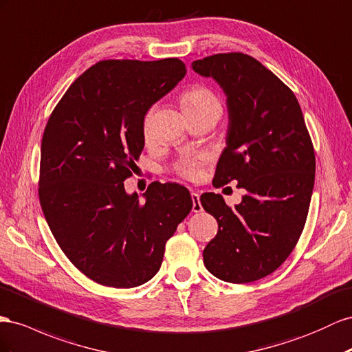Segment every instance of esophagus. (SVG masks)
I'll return each mask as SVG.
<instances>
[{
  "label": "esophagus",
  "mask_w": 352,
  "mask_h": 352,
  "mask_svg": "<svg viewBox=\"0 0 352 352\" xmlns=\"http://www.w3.org/2000/svg\"><path fill=\"white\" fill-rule=\"evenodd\" d=\"M191 198H192V212L194 213L201 212L203 210V206H201V203H199V194L198 192H192Z\"/></svg>",
  "instance_id": "obj_1"
}]
</instances>
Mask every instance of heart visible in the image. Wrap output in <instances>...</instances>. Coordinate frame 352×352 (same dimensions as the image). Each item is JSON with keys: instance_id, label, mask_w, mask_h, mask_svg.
Returning a JSON list of instances; mask_svg holds the SVG:
<instances>
[{"instance_id": "heart-1", "label": "heart", "mask_w": 352, "mask_h": 352, "mask_svg": "<svg viewBox=\"0 0 352 352\" xmlns=\"http://www.w3.org/2000/svg\"><path fill=\"white\" fill-rule=\"evenodd\" d=\"M180 102H182V108L185 112L201 111L207 108H221V103L213 94V91L204 87V85H194V87L184 91L182 96H180ZM145 135H148L146 122H145ZM199 164H201V160L199 158L185 160L180 164H177L176 170L182 177L195 179L199 173Z\"/></svg>"}]
</instances>
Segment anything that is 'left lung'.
Wrapping results in <instances>:
<instances>
[{
    "mask_svg": "<svg viewBox=\"0 0 352 352\" xmlns=\"http://www.w3.org/2000/svg\"><path fill=\"white\" fill-rule=\"evenodd\" d=\"M191 68L226 96V146L213 185L236 180L245 189L234 208L221 194L199 198L219 225L204 265L219 280L252 283L277 270L299 240L314 188V148L296 96L252 56L213 54Z\"/></svg>",
    "mask_w": 352,
    "mask_h": 352,
    "instance_id": "left-lung-1",
    "label": "left lung"
}]
</instances>
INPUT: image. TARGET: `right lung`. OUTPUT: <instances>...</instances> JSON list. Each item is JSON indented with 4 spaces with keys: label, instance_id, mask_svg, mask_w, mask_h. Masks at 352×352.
Segmentation results:
<instances>
[{
    "label": "right lung",
    "instance_id": "obj_1",
    "mask_svg": "<svg viewBox=\"0 0 352 352\" xmlns=\"http://www.w3.org/2000/svg\"><path fill=\"white\" fill-rule=\"evenodd\" d=\"M179 59L103 60L66 90L41 142L40 203L62 252L102 286L130 289L158 272L192 208L188 189L153 182L127 194L148 109L185 77Z\"/></svg>",
    "mask_w": 352,
    "mask_h": 352
}]
</instances>
